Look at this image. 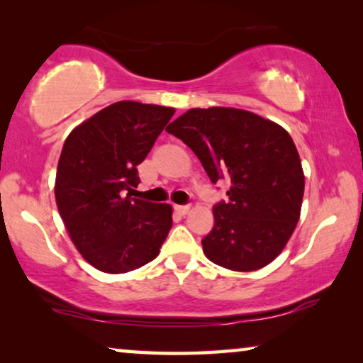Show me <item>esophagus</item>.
<instances>
[{
    "label": "esophagus",
    "mask_w": 363,
    "mask_h": 363,
    "mask_svg": "<svg viewBox=\"0 0 363 363\" xmlns=\"http://www.w3.org/2000/svg\"><path fill=\"white\" fill-rule=\"evenodd\" d=\"M190 210H191L190 205H175V211L180 213V215H186Z\"/></svg>",
    "instance_id": "1"
}]
</instances>
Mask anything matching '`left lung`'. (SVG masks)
I'll use <instances>...</instances> for the list:
<instances>
[{"label": "left lung", "mask_w": 363, "mask_h": 363, "mask_svg": "<svg viewBox=\"0 0 363 363\" xmlns=\"http://www.w3.org/2000/svg\"><path fill=\"white\" fill-rule=\"evenodd\" d=\"M195 152L213 183L230 185L201 240L215 264L261 269L284 250L301 218L304 170L286 128L235 107L190 108L167 127Z\"/></svg>", "instance_id": "left-lung-1"}]
</instances>
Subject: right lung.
Masks as SVG:
<instances>
[{
	"label": "right lung",
	"instance_id": "add662e5",
	"mask_svg": "<svg viewBox=\"0 0 363 363\" xmlns=\"http://www.w3.org/2000/svg\"><path fill=\"white\" fill-rule=\"evenodd\" d=\"M175 113L173 107L133 101L112 104L69 133L59 157L56 205L74 246L108 274L155 259L172 228L167 203L130 198L137 165Z\"/></svg>",
	"mask_w": 363,
	"mask_h": 363
}]
</instances>
